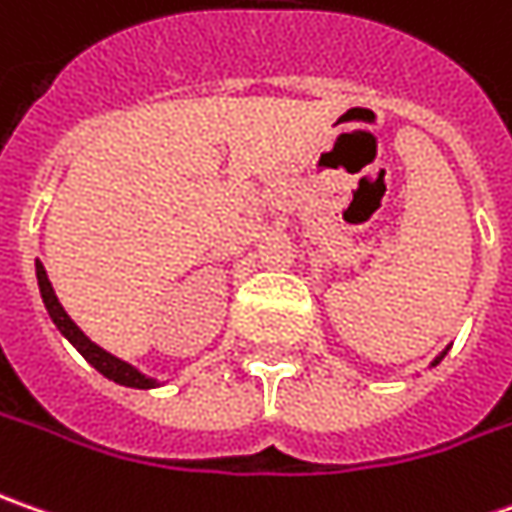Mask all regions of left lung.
<instances>
[{"mask_svg":"<svg viewBox=\"0 0 512 512\" xmlns=\"http://www.w3.org/2000/svg\"><path fill=\"white\" fill-rule=\"evenodd\" d=\"M442 357H445V354H442ZM442 357H436V362H439V360H442Z\"/></svg>","mask_w":512,"mask_h":512,"instance_id":"8db88e82","label":"left lung"}]
</instances>
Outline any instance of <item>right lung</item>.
Wrapping results in <instances>:
<instances>
[{
    "instance_id": "obj_1",
    "label": "right lung",
    "mask_w": 512,
    "mask_h": 512,
    "mask_svg": "<svg viewBox=\"0 0 512 512\" xmlns=\"http://www.w3.org/2000/svg\"><path fill=\"white\" fill-rule=\"evenodd\" d=\"M36 277H39V289H42V300H45L47 311H50V317H53V323L59 326L64 337L70 340V343L76 345L81 351V357L90 362L96 371H101L107 379H113L118 385H127V388H152V385H158L155 379L144 377L141 371H135L130 362L118 360L113 354H107L104 348H98L93 340H87L84 337V331H81L70 317H67V311L62 309V303H59V297H56V291L50 286V280H47V272L42 263H36Z\"/></svg>"
}]
</instances>
